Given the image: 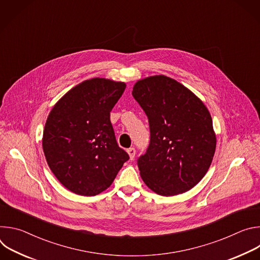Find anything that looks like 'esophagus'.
<instances>
[{"label":"esophagus","mask_w":260,"mask_h":260,"mask_svg":"<svg viewBox=\"0 0 260 260\" xmlns=\"http://www.w3.org/2000/svg\"><path fill=\"white\" fill-rule=\"evenodd\" d=\"M127 153L129 155V159L133 160L135 158V155H136V150L135 148H129V149H127Z\"/></svg>","instance_id":"esophagus-1"}]
</instances>
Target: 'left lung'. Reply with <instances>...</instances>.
<instances>
[{"instance_id": "obj_1", "label": "left lung", "mask_w": 260, "mask_h": 260, "mask_svg": "<svg viewBox=\"0 0 260 260\" xmlns=\"http://www.w3.org/2000/svg\"><path fill=\"white\" fill-rule=\"evenodd\" d=\"M132 93L150 126L149 147L138 159L144 183L164 197L190 190L208 172L216 150L208 108L191 90L165 75L137 81Z\"/></svg>"}]
</instances>
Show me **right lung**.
<instances>
[{
  "mask_svg": "<svg viewBox=\"0 0 260 260\" xmlns=\"http://www.w3.org/2000/svg\"><path fill=\"white\" fill-rule=\"evenodd\" d=\"M124 82L85 80L70 89L51 109L43 131L46 161L70 191L96 196L114 181L128 154L118 146L110 112Z\"/></svg>",
  "mask_w": 260,
  "mask_h": 260,
  "instance_id": "obj_1",
  "label": "right lung"
}]
</instances>
